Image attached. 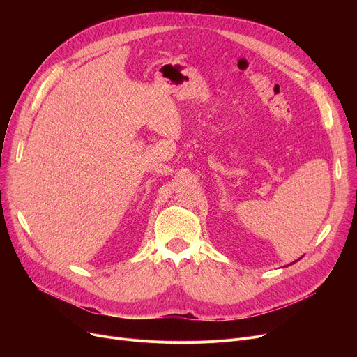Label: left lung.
Segmentation results:
<instances>
[{"label":"left lung","instance_id":"1","mask_svg":"<svg viewBox=\"0 0 357 357\" xmlns=\"http://www.w3.org/2000/svg\"><path fill=\"white\" fill-rule=\"evenodd\" d=\"M299 259H301V257H299ZM299 259H298V260H299Z\"/></svg>","mask_w":357,"mask_h":357}]
</instances>
